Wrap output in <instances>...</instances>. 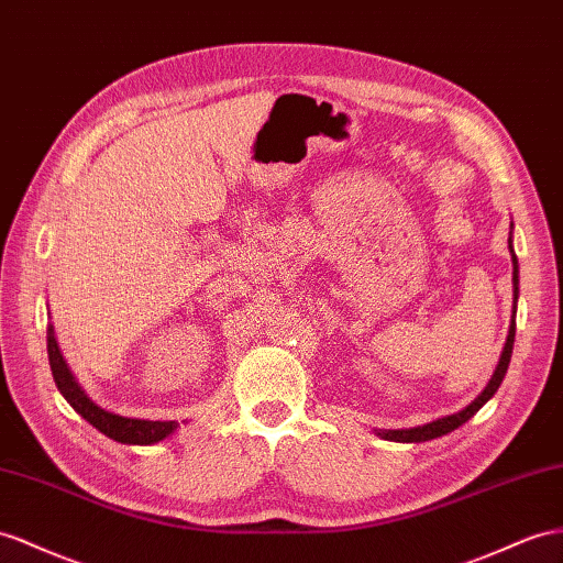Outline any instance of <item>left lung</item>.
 Masks as SVG:
<instances>
[{
  "label": "left lung",
  "mask_w": 563,
  "mask_h": 563,
  "mask_svg": "<svg viewBox=\"0 0 563 563\" xmlns=\"http://www.w3.org/2000/svg\"><path fill=\"white\" fill-rule=\"evenodd\" d=\"M514 228V223H511ZM509 252H511V264H514V276H511V283H514V307H511V325H509V335H507V342H504V350H501V356L497 362V368L493 373V378L487 380L485 390L475 397L471 405H466L461 411L456 413H450V416H442V419L438 421H430V423H423V426H413V428H397V430H376V435L383 438V440H390V442H428V440H435V438H442L446 435V432L456 430L459 426H464L466 421H471L475 413L481 411L483 405H487L489 399L495 397V393L499 390V385L504 380V376H507V368H509V362H511V352H514V338H516V305H518V258L514 254V247H511V238H509Z\"/></svg>",
  "instance_id": "left-lung-1"
}]
</instances>
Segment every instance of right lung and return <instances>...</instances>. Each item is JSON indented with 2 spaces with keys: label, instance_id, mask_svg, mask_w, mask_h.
<instances>
[{
  "label": "right lung",
  "instance_id": "add662e5",
  "mask_svg": "<svg viewBox=\"0 0 563 563\" xmlns=\"http://www.w3.org/2000/svg\"><path fill=\"white\" fill-rule=\"evenodd\" d=\"M47 354H49V366L52 376L64 399L74 407L85 421L92 423L99 432H104L107 438L117 440L121 444H154L170 438L173 432L180 428L178 421H147V419H128V416L107 411L88 397L82 390L80 383L76 380L74 371L68 368L66 358L59 350V342L54 335V325H47Z\"/></svg>",
  "mask_w": 563,
  "mask_h": 563
}]
</instances>
